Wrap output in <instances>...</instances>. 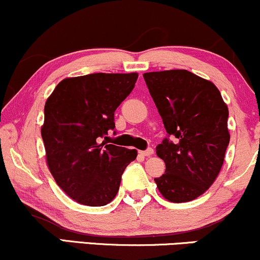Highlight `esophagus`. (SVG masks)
Returning <instances> with one entry per match:
<instances>
[{
  "mask_svg": "<svg viewBox=\"0 0 260 260\" xmlns=\"http://www.w3.org/2000/svg\"><path fill=\"white\" fill-rule=\"evenodd\" d=\"M139 154L142 155V156H151V155L154 154V149H151V148H148L147 150L139 151Z\"/></svg>",
  "mask_w": 260,
  "mask_h": 260,
  "instance_id": "esophagus-1",
  "label": "esophagus"
}]
</instances>
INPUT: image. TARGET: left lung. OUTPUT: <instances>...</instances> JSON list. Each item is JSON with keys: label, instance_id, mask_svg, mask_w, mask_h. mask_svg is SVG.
<instances>
[{"label": "left lung", "instance_id": "8db88e82", "mask_svg": "<svg viewBox=\"0 0 260 260\" xmlns=\"http://www.w3.org/2000/svg\"><path fill=\"white\" fill-rule=\"evenodd\" d=\"M168 137L156 147L166 165L155 178L170 202L184 203L213 184L230 143L229 109L219 89L186 70L144 73ZM172 139L170 140L169 138Z\"/></svg>", "mask_w": 260, "mask_h": 260}]
</instances>
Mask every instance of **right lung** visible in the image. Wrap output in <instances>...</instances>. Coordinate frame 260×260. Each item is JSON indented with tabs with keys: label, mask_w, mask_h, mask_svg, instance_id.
Instances as JSON below:
<instances>
[{
	"label": "right lung",
	"mask_w": 260,
	"mask_h": 260,
	"mask_svg": "<svg viewBox=\"0 0 260 260\" xmlns=\"http://www.w3.org/2000/svg\"><path fill=\"white\" fill-rule=\"evenodd\" d=\"M137 73H94L66 78L45 104L41 127L50 172L62 190L89 207L115 198L136 149L107 144L115 111L133 90ZM116 134V132H113Z\"/></svg>",
	"instance_id": "obj_1"
}]
</instances>
